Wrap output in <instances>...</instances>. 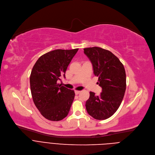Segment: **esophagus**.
Here are the masks:
<instances>
[{
	"instance_id": "obj_1",
	"label": "esophagus",
	"mask_w": 155,
	"mask_h": 155,
	"mask_svg": "<svg viewBox=\"0 0 155 155\" xmlns=\"http://www.w3.org/2000/svg\"><path fill=\"white\" fill-rule=\"evenodd\" d=\"M80 93V91H77V90H75V94H76V95L78 94H79Z\"/></svg>"
}]
</instances>
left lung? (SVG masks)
<instances>
[{
	"mask_svg": "<svg viewBox=\"0 0 155 155\" xmlns=\"http://www.w3.org/2000/svg\"><path fill=\"white\" fill-rule=\"evenodd\" d=\"M84 53L91 61L97 83L102 87L100 95L90 92L86 102L87 112L96 120L112 117L119 108L126 87V72L119 59L108 50L99 47L84 48Z\"/></svg>",
	"mask_w": 155,
	"mask_h": 155,
	"instance_id": "left-lung-1",
	"label": "left lung"
}]
</instances>
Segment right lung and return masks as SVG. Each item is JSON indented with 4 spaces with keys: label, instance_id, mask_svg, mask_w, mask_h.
Here are the masks:
<instances>
[{
    "label": "right lung",
    "instance_id": "obj_1",
    "mask_svg": "<svg viewBox=\"0 0 155 155\" xmlns=\"http://www.w3.org/2000/svg\"><path fill=\"white\" fill-rule=\"evenodd\" d=\"M55 50L41 56L34 64L30 76L33 101L46 119L58 121L68 116L74 99L75 93L57 83L65 78L69 64L78 51Z\"/></svg>",
    "mask_w": 155,
    "mask_h": 155
}]
</instances>
